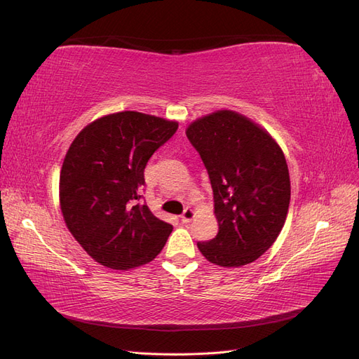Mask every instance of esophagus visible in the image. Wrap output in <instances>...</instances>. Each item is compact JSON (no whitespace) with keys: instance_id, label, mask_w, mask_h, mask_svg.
<instances>
[{"instance_id":"obj_1","label":"esophagus","mask_w":359,"mask_h":359,"mask_svg":"<svg viewBox=\"0 0 359 359\" xmlns=\"http://www.w3.org/2000/svg\"><path fill=\"white\" fill-rule=\"evenodd\" d=\"M193 217H194V211L191 208H186V210H184V212L181 214V222L189 223V222H191Z\"/></svg>"}]
</instances>
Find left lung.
Listing matches in <instances>:
<instances>
[{
    "label": "left lung",
    "instance_id": "obj_1",
    "mask_svg": "<svg viewBox=\"0 0 359 359\" xmlns=\"http://www.w3.org/2000/svg\"><path fill=\"white\" fill-rule=\"evenodd\" d=\"M186 135L208 170L219 222L215 238L198 248L226 268L255 262L286 222L290 180L283 151L264 128L232 111L199 118Z\"/></svg>",
    "mask_w": 359,
    "mask_h": 359
}]
</instances>
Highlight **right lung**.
Returning a JSON list of instances; mask_svg holds the SVG:
<instances>
[{"mask_svg":"<svg viewBox=\"0 0 359 359\" xmlns=\"http://www.w3.org/2000/svg\"><path fill=\"white\" fill-rule=\"evenodd\" d=\"M177 130L175 121L126 111L95 119L73 140L60 175L61 211L74 240L99 264L130 269L165 247L172 224L139 201L148 160Z\"/></svg>","mask_w":359,"mask_h":359,"instance_id":"obj_1","label":"right lung"}]
</instances>
